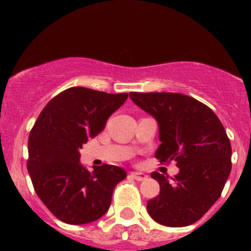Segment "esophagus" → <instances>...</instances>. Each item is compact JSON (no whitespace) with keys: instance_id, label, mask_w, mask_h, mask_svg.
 <instances>
[{"instance_id":"1","label":"esophagus","mask_w":251,"mask_h":251,"mask_svg":"<svg viewBox=\"0 0 251 251\" xmlns=\"http://www.w3.org/2000/svg\"><path fill=\"white\" fill-rule=\"evenodd\" d=\"M130 177L136 179V181H145V179L148 178L147 175L143 174V172H132Z\"/></svg>"}]
</instances>
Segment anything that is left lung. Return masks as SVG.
<instances>
[{
	"label": "left lung",
	"mask_w": 251,
	"mask_h": 251,
	"mask_svg": "<svg viewBox=\"0 0 251 251\" xmlns=\"http://www.w3.org/2000/svg\"><path fill=\"white\" fill-rule=\"evenodd\" d=\"M158 124L156 158L177 162L174 182L152 174L161 191L147 202L150 216L170 227L200 220L220 197L231 171V145L220 119L201 101L178 93H129Z\"/></svg>",
	"instance_id": "left-lung-1"
}]
</instances>
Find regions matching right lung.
I'll return each mask as SVG.
<instances>
[{
	"label": "right lung",
	"mask_w": 251,
	"mask_h": 251,
	"mask_svg": "<svg viewBox=\"0 0 251 251\" xmlns=\"http://www.w3.org/2000/svg\"><path fill=\"white\" fill-rule=\"evenodd\" d=\"M127 98V93L74 86L40 113L28 136L27 171L40 200L59 220L83 225L108 211L113 190L127 172L110 165L89 171L81 165L80 150L105 128Z\"/></svg>",
	"instance_id": "obj_1"
}]
</instances>
